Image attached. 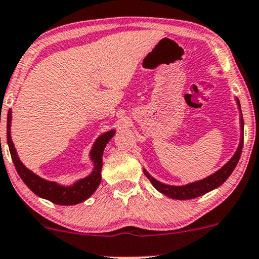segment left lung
<instances>
[{"label":"left lung","instance_id":"obj_1","mask_svg":"<svg viewBox=\"0 0 259 259\" xmlns=\"http://www.w3.org/2000/svg\"><path fill=\"white\" fill-rule=\"evenodd\" d=\"M239 105V110L241 112V107H240V102L239 100L236 99ZM240 118H241V140H240V145L238 149H236L235 154L233 155V158L230 159L228 163L224 165L223 167H221L219 171L212 174L211 176L206 177V179L197 181V182L189 183V185L186 186H167L164 185V183L159 182V181L154 180L146 170L145 175L147 176V179L151 181L152 185L154 186V188L157 191H159L160 193L166 195V197L172 198V199H177V200H187V199H194L200 197V195H204L205 193L212 191V189L220 187L222 183L226 182V180L232 175V172L234 171L236 164L240 159V155H241V151H242V146H244V119H242V114H240Z\"/></svg>","mask_w":259,"mask_h":259}]
</instances>
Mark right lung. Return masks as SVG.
I'll return each mask as SVG.
<instances>
[{
	"instance_id": "add662e5",
	"label": "right lung",
	"mask_w": 259,
	"mask_h": 259,
	"mask_svg": "<svg viewBox=\"0 0 259 259\" xmlns=\"http://www.w3.org/2000/svg\"><path fill=\"white\" fill-rule=\"evenodd\" d=\"M11 121L12 111L9 110L7 116V142L9 152H11L12 155V160H13L14 166L18 174H19L20 179L24 181L25 185L29 187L36 195L58 205H74L87 200L96 191L100 182H101L102 154H104L106 145L113 138L114 130H111V132L105 133L104 135L100 136L96 140L94 146H93L92 152H90V158L94 161V170H93V172L88 177H85V179L77 181L73 186L64 187L55 182L40 179V177L33 174L32 171H30L21 163L19 158H18L13 142H12Z\"/></svg>"
}]
</instances>
